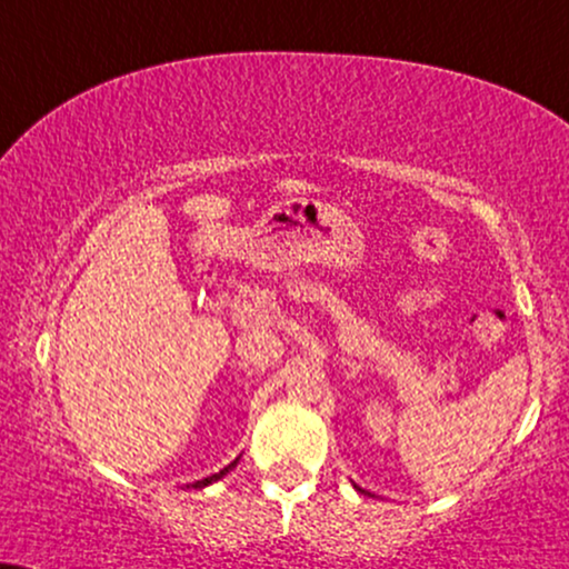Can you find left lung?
I'll return each mask as SVG.
<instances>
[{"mask_svg": "<svg viewBox=\"0 0 569 569\" xmlns=\"http://www.w3.org/2000/svg\"><path fill=\"white\" fill-rule=\"evenodd\" d=\"M355 488H357V486H355Z\"/></svg>", "mask_w": 569, "mask_h": 569, "instance_id": "obj_1", "label": "left lung"}]
</instances>
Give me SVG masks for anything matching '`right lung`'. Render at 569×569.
<instances>
[{
	"label": "right lung",
	"mask_w": 569,
	"mask_h": 569,
	"mask_svg": "<svg viewBox=\"0 0 569 569\" xmlns=\"http://www.w3.org/2000/svg\"><path fill=\"white\" fill-rule=\"evenodd\" d=\"M236 462H239V459H233V462H231V465H228V467H222V470H220V472H214V476H210V478H204V480H197V483H189V486H186V488H204V486H210V483H214V480H220L222 476H226V472H231V470H233V467H236Z\"/></svg>",
	"instance_id": "obj_1"
}]
</instances>
